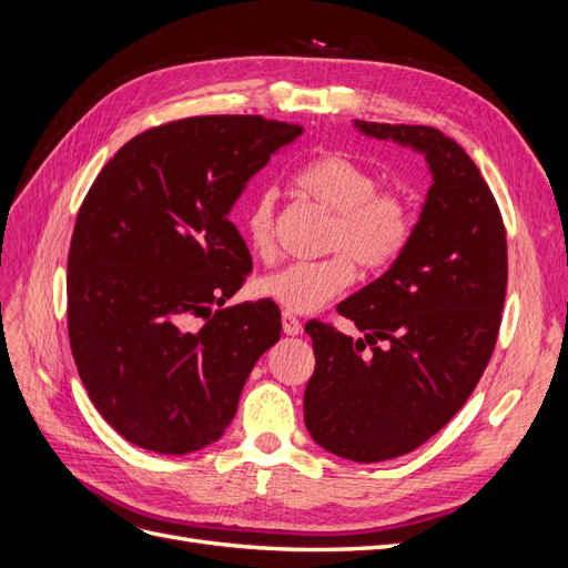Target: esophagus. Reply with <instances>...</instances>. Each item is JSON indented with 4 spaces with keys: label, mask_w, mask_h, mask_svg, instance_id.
<instances>
[{
    "label": "esophagus",
    "mask_w": 568,
    "mask_h": 568,
    "mask_svg": "<svg viewBox=\"0 0 568 568\" xmlns=\"http://www.w3.org/2000/svg\"><path fill=\"white\" fill-rule=\"evenodd\" d=\"M282 328H284V334H286V336H298V334H303V324H301V320H298V317H293V315H288V312H284V315H282Z\"/></svg>",
    "instance_id": "esophagus-1"
}]
</instances>
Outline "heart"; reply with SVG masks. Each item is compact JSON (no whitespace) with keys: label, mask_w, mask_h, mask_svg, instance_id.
Returning a JSON list of instances; mask_svg holds the SVG:
<instances>
[{"label":"heart","mask_w":568,"mask_h":568,"mask_svg":"<svg viewBox=\"0 0 568 568\" xmlns=\"http://www.w3.org/2000/svg\"><path fill=\"white\" fill-rule=\"evenodd\" d=\"M298 187L331 213L324 251H341L315 263H288L253 284L256 296L280 305L291 315H312L334 301L355 280V265L378 272L393 265L410 240L414 213L406 197L378 190V175L345 154H326L296 175ZM277 192L267 187L251 202L244 230L258 258L275 253ZM346 256L343 257L342 253Z\"/></svg>","instance_id":"heart-1"}]
</instances>
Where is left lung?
<instances>
[{"label":"left lung","mask_w":568,"mask_h":568,"mask_svg":"<svg viewBox=\"0 0 568 568\" xmlns=\"http://www.w3.org/2000/svg\"><path fill=\"white\" fill-rule=\"evenodd\" d=\"M355 129L423 154L433 175L402 256L338 305L364 336L305 326L317 359L303 399L310 437L378 463L437 435L473 395L498 336L507 242L491 190L456 141L433 126Z\"/></svg>","instance_id":"1"}]
</instances>
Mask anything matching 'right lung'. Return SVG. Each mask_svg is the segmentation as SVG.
Returning <instances> with one entry per match:
<instances>
[{
  "mask_svg": "<svg viewBox=\"0 0 568 568\" xmlns=\"http://www.w3.org/2000/svg\"><path fill=\"white\" fill-rule=\"evenodd\" d=\"M301 131L190 116L135 135L93 181L68 256V331L93 406L126 442L183 456L221 439L280 341L275 303L223 307L251 272L230 213Z\"/></svg>",
  "mask_w": 568,
  "mask_h": 568,
  "instance_id": "1",
  "label": "right lung"
}]
</instances>
